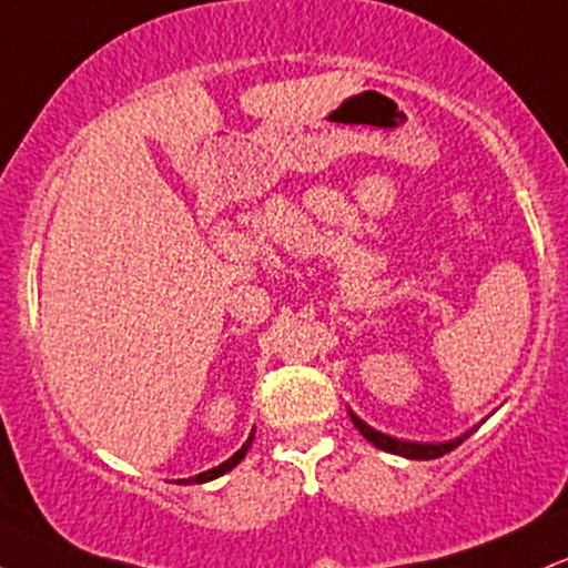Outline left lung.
<instances>
[{"label": "left lung", "mask_w": 568, "mask_h": 568, "mask_svg": "<svg viewBox=\"0 0 568 568\" xmlns=\"http://www.w3.org/2000/svg\"><path fill=\"white\" fill-rule=\"evenodd\" d=\"M349 416H352V422H355V427L363 433V438H368L376 448H382V452H389V454L408 456V459H438V456L454 452V448L459 446V443H465L473 435V429H470V433H465V435H462V438H454V440H448V443H410V440L389 438V435L379 433V429L368 427L366 422L357 419V416L352 414V410H349Z\"/></svg>", "instance_id": "left-lung-1"}]
</instances>
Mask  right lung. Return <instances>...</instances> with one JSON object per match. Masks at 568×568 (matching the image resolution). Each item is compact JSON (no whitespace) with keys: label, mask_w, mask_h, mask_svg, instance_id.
<instances>
[{"label":"right lung","mask_w":568,"mask_h":568,"mask_svg":"<svg viewBox=\"0 0 568 568\" xmlns=\"http://www.w3.org/2000/svg\"><path fill=\"white\" fill-rule=\"evenodd\" d=\"M251 440H253V433H251V438H247L245 443H243V448H240L237 454L234 456H230V459L226 462H221L219 467H213V470H205V473H200V475H194V478H186V480H179V484H207V480H213V478H219V475H224V473H230L232 467H237L240 462H243V456H245V452L247 448H251Z\"/></svg>","instance_id":"obj_1"}]
</instances>
